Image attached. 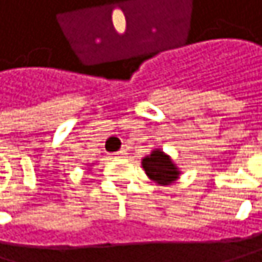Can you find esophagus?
I'll list each match as a JSON object with an SVG mask.
<instances>
[{"label":"esophagus","mask_w":262,"mask_h":262,"mask_svg":"<svg viewBox=\"0 0 262 262\" xmlns=\"http://www.w3.org/2000/svg\"><path fill=\"white\" fill-rule=\"evenodd\" d=\"M115 156H116L118 159H122V157H125V156H127V150H124V149H122V150H119V152H116Z\"/></svg>","instance_id":"obj_1"}]
</instances>
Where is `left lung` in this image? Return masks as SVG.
<instances>
[{"label":"left lung","instance_id":"obj_1","mask_svg":"<svg viewBox=\"0 0 262 262\" xmlns=\"http://www.w3.org/2000/svg\"><path fill=\"white\" fill-rule=\"evenodd\" d=\"M141 166L150 181H154L156 184L165 185V187L174 184L182 174V171L174 163V160L166 152H163L160 147L152 149L149 156L143 157Z\"/></svg>","mask_w":262,"mask_h":262}]
</instances>
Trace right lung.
Listing matches in <instances>:
<instances>
[{
  "mask_svg": "<svg viewBox=\"0 0 262 262\" xmlns=\"http://www.w3.org/2000/svg\"><path fill=\"white\" fill-rule=\"evenodd\" d=\"M93 165H94V163H89V166H93Z\"/></svg>",
  "mask_w": 262,
  "mask_h": 262,
  "instance_id": "obj_1",
  "label": "right lung"
}]
</instances>
